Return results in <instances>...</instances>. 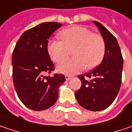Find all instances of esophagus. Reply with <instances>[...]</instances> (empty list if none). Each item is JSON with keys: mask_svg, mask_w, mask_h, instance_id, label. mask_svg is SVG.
<instances>
[{"mask_svg": "<svg viewBox=\"0 0 132 132\" xmlns=\"http://www.w3.org/2000/svg\"><path fill=\"white\" fill-rule=\"evenodd\" d=\"M65 77H66V80H67V81H68V80H70V79H71L73 77V76H71V75H66Z\"/></svg>", "mask_w": 132, "mask_h": 132, "instance_id": "1", "label": "esophagus"}]
</instances>
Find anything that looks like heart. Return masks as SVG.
I'll return each instance as SVG.
<instances>
[{"label": "heart", "instance_id": "heart-1", "mask_svg": "<svg viewBox=\"0 0 132 132\" xmlns=\"http://www.w3.org/2000/svg\"><path fill=\"white\" fill-rule=\"evenodd\" d=\"M59 36L61 40H50L47 44V53L53 61L62 62L73 50V58L58 66V70L64 74H73L85 68L92 69L102 61L106 49L104 38L94 33L88 28L74 25L62 30Z\"/></svg>", "mask_w": 132, "mask_h": 132}]
</instances>
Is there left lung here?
<instances>
[{"label": "left lung", "mask_w": 132, "mask_h": 132, "mask_svg": "<svg viewBox=\"0 0 132 132\" xmlns=\"http://www.w3.org/2000/svg\"><path fill=\"white\" fill-rule=\"evenodd\" d=\"M94 23L105 39V53L97 68L78 76L82 85L75 96L82 108L99 111L110 106L118 94L122 82L123 59L115 37L100 23L95 21Z\"/></svg>", "instance_id": "left-lung-1"}]
</instances>
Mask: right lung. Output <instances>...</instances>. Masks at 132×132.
Listing matches in <instances>:
<instances>
[{
	"label": "right lung",
	"instance_id": "1",
	"mask_svg": "<svg viewBox=\"0 0 132 132\" xmlns=\"http://www.w3.org/2000/svg\"><path fill=\"white\" fill-rule=\"evenodd\" d=\"M61 26L45 22L26 30L12 53V79L17 95L25 106L34 111L54 105L59 88L65 81L61 73L50 76L55 68L47 53L48 39Z\"/></svg>",
	"mask_w": 132,
	"mask_h": 132
}]
</instances>
